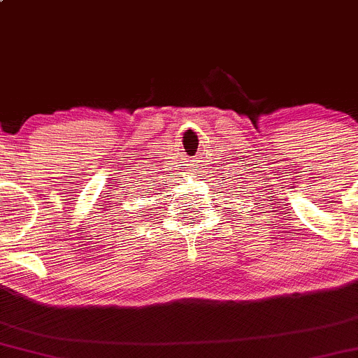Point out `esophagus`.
<instances>
[{"instance_id":"34e87169","label":"esophagus","mask_w":358,"mask_h":358,"mask_svg":"<svg viewBox=\"0 0 358 358\" xmlns=\"http://www.w3.org/2000/svg\"><path fill=\"white\" fill-rule=\"evenodd\" d=\"M192 166H193V165H192Z\"/></svg>"}]
</instances>
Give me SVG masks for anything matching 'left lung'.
I'll return each mask as SVG.
<instances>
[{"instance_id": "1", "label": "left lung", "mask_w": 358, "mask_h": 358, "mask_svg": "<svg viewBox=\"0 0 358 358\" xmlns=\"http://www.w3.org/2000/svg\"><path fill=\"white\" fill-rule=\"evenodd\" d=\"M239 188H241V187H239Z\"/></svg>"}]
</instances>
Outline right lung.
Here are the masks:
<instances>
[{
    "instance_id": "obj_1",
    "label": "right lung",
    "mask_w": 358,
    "mask_h": 358,
    "mask_svg": "<svg viewBox=\"0 0 358 358\" xmlns=\"http://www.w3.org/2000/svg\"><path fill=\"white\" fill-rule=\"evenodd\" d=\"M151 190H153V188L148 187V188H145V193H151ZM141 196H143V199H145V195H141Z\"/></svg>"
}]
</instances>
